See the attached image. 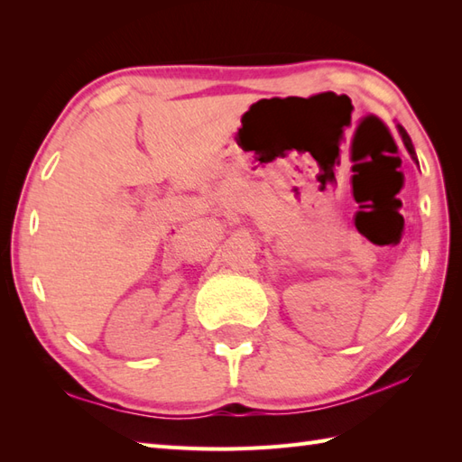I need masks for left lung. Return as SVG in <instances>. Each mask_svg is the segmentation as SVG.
Segmentation results:
<instances>
[{
	"label": "left lung",
	"instance_id": "obj_1",
	"mask_svg": "<svg viewBox=\"0 0 462 462\" xmlns=\"http://www.w3.org/2000/svg\"><path fill=\"white\" fill-rule=\"evenodd\" d=\"M397 130H399V136H402V140H403V144H405V148H407V152L411 153V158H413V162L417 163L419 166V160H417V156H415V148H413V144H411V138H409V134L405 132V128L402 126V125H397Z\"/></svg>",
	"mask_w": 462,
	"mask_h": 462
}]
</instances>
